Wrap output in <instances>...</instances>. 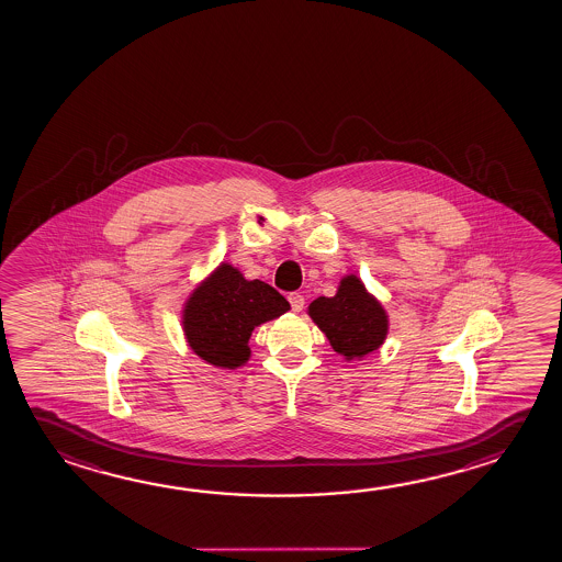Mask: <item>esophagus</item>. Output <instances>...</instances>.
<instances>
[{
    "mask_svg": "<svg viewBox=\"0 0 562 562\" xmlns=\"http://www.w3.org/2000/svg\"><path fill=\"white\" fill-rule=\"evenodd\" d=\"M289 303H291V308H293V312L303 311V306H304L303 294H301V293L289 294Z\"/></svg>",
    "mask_w": 562,
    "mask_h": 562,
    "instance_id": "esophagus-1",
    "label": "esophagus"
}]
</instances>
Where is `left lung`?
I'll return each mask as SVG.
<instances>
[{
    "instance_id": "1",
    "label": "left lung",
    "mask_w": 562,
    "mask_h": 562,
    "mask_svg": "<svg viewBox=\"0 0 562 562\" xmlns=\"http://www.w3.org/2000/svg\"><path fill=\"white\" fill-rule=\"evenodd\" d=\"M314 324L321 328L339 356L361 359L381 348L389 334V316L383 304L367 291L357 276L339 281L334 296H318L308 306Z\"/></svg>"
}]
</instances>
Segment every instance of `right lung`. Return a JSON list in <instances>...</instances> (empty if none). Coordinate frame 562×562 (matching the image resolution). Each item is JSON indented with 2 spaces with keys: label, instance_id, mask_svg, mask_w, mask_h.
Masks as SVG:
<instances>
[{
  "label": "right lung",
  "instance_id": "1",
  "mask_svg": "<svg viewBox=\"0 0 562 562\" xmlns=\"http://www.w3.org/2000/svg\"><path fill=\"white\" fill-rule=\"evenodd\" d=\"M291 308L273 286L248 281L231 263H221L183 306V331L189 348L206 363L236 369L250 359L251 331Z\"/></svg>",
  "mask_w": 562,
  "mask_h": 562
}]
</instances>
